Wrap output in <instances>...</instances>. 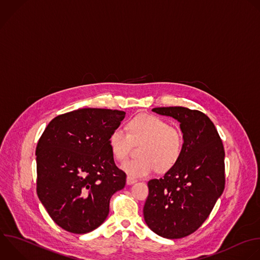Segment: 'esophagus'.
<instances>
[{"instance_id":"esophagus-1","label":"esophagus","mask_w":260,"mask_h":260,"mask_svg":"<svg viewBox=\"0 0 260 260\" xmlns=\"http://www.w3.org/2000/svg\"><path fill=\"white\" fill-rule=\"evenodd\" d=\"M135 183H137V180H135V179H133V178H131V177H127L126 178V184L127 185H133V184H135Z\"/></svg>"}]
</instances>
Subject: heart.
<instances>
[{
  "instance_id": "1",
  "label": "heart",
  "mask_w": 260,
  "mask_h": 260,
  "mask_svg": "<svg viewBox=\"0 0 260 260\" xmlns=\"http://www.w3.org/2000/svg\"><path fill=\"white\" fill-rule=\"evenodd\" d=\"M128 134L121 128L114 129L109 137V146L116 160H124L133 144L141 145L139 158L121 164V169L131 178H144L157 168L164 172L174 167L184 149V135L176 126L150 114H140L127 123Z\"/></svg>"
}]
</instances>
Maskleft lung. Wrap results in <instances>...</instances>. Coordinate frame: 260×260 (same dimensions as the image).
Masks as SVG:
<instances>
[{"label": "left lung", "mask_w": 260, "mask_h": 260, "mask_svg": "<svg viewBox=\"0 0 260 260\" xmlns=\"http://www.w3.org/2000/svg\"><path fill=\"white\" fill-rule=\"evenodd\" d=\"M152 111L180 122L184 149L161 179L149 181L144 218L158 236L180 239L201 226L223 192V145L213 122L201 111L185 107Z\"/></svg>", "instance_id": "1"}]
</instances>
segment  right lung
<instances>
[{
	"label": "right lung",
	"instance_id": "obj_1",
	"mask_svg": "<svg viewBox=\"0 0 260 260\" xmlns=\"http://www.w3.org/2000/svg\"><path fill=\"white\" fill-rule=\"evenodd\" d=\"M124 111L82 108L58 115L39 140L37 193L51 218L63 230L86 234L109 213L112 195L123 189L126 175L109 146Z\"/></svg>",
	"mask_w": 260,
	"mask_h": 260
}]
</instances>
